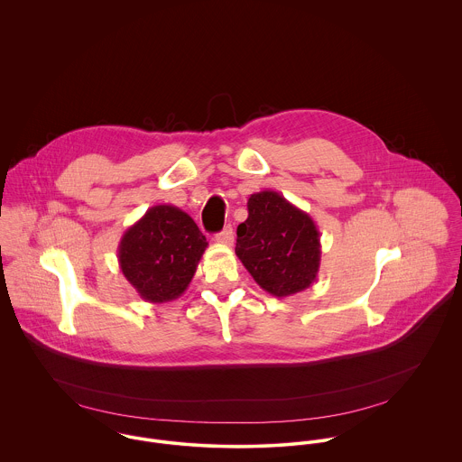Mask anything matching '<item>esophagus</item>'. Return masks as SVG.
<instances>
[{
  "label": "esophagus",
  "instance_id": "1",
  "mask_svg": "<svg viewBox=\"0 0 462 462\" xmlns=\"http://www.w3.org/2000/svg\"><path fill=\"white\" fill-rule=\"evenodd\" d=\"M215 240H217L218 244H224V245H233V242H235L233 227H231V226H226V227L215 236Z\"/></svg>",
  "mask_w": 462,
  "mask_h": 462
}]
</instances>
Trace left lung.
Instances as JSON below:
<instances>
[{"label":"left lung","mask_w":462,"mask_h":462,"mask_svg":"<svg viewBox=\"0 0 462 462\" xmlns=\"http://www.w3.org/2000/svg\"><path fill=\"white\" fill-rule=\"evenodd\" d=\"M249 217L236 229V256L273 297L310 288L319 275L320 231L310 213L273 190L253 194Z\"/></svg>","instance_id":"left-lung-1"}]
</instances>
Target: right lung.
<instances>
[{
  "instance_id": "obj_1",
  "label": "right lung",
  "mask_w": 462,
  "mask_h": 462,
  "mask_svg": "<svg viewBox=\"0 0 462 462\" xmlns=\"http://www.w3.org/2000/svg\"><path fill=\"white\" fill-rule=\"evenodd\" d=\"M206 247V236L189 213L158 204L125 231L117 260L140 299L162 304L185 293Z\"/></svg>"
}]
</instances>
